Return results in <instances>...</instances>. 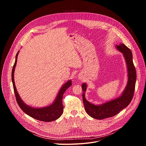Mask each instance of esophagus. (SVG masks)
<instances>
[{"instance_id":"1","label":"esophagus","mask_w":146,"mask_h":146,"mask_svg":"<svg viewBox=\"0 0 146 146\" xmlns=\"http://www.w3.org/2000/svg\"><path fill=\"white\" fill-rule=\"evenodd\" d=\"M78 77V79H79V80H81L82 79V78H83V77H82V75H81V74H79Z\"/></svg>"}]
</instances>
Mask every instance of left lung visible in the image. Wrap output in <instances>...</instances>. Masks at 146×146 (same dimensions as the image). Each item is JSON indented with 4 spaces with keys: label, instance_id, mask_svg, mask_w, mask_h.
Instances as JSON below:
<instances>
[{
    "label": "left lung",
    "instance_id": "obj_1",
    "mask_svg": "<svg viewBox=\"0 0 146 146\" xmlns=\"http://www.w3.org/2000/svg\"><path fill=\"white\" fill-rule=\"evenodd\" d=\"M115 47L122 53L125 59L128 72L127 86L121 95L100 105H95L86 99L85 93L87 84L84 82L81 86L83 91L82 100L86 111L90 116L95 119H102L114 116L128 106L133 96L136 80V72L133 65L132 51L122 43L118 46L116 45Z\"/></svg>",
    "mask_w": 146,
    "mask_h": 146
}]
</instances>
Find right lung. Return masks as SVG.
I'll return each instance as SVG.
<instances>
[{
	"label": "right lung",
	"mask_w": 146,
	"mask_h": 146,
	"mask_svg": "<svg viewBox=\"0 0 146 146\" xmlns=\"http://www.w3.org/2000/svg\"><path fill=\"white\" fill-rule=\"evenodd\" d=\"M19 52V51H18L17 54H16L15 63L13 66L11 73V78L14 88V91L15 93L16 100L17 102V103L18 104L19 106L27 115L38 121L44 122H51L57 119L61 116L62 114H63L64 106L63 104H62V98H63L64 94L65 93L66 90L72 86V80H69L62 86L59 91L58 92V95L56 96L54 102L51 105L46 107L37 108H35L33 107L29 106V105H27L19 96V95L17 92L14 82V74L15 68L17 65V58Z\"/></svg>",
	"instance_id": "add662e5"
}]
</instances>
